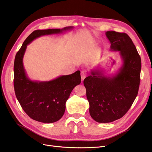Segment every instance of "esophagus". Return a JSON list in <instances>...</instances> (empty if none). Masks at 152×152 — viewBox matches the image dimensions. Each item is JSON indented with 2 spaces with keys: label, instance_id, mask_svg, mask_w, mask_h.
Here are the masks:
<instances>
[{
  "label": "esophagus",
  "instance_id": "obj_1",
  "mask_svg": "<svg viewBox=\"0 0 152 152\" xmlns=\"http://www.w3.org/2000/svg\"><path fill=\"white\" fill-rule=\"evenodd\" d=\"M87 76V72L85 71H83L81 72V80H83L85 77Z\"/></svg>",
  "mask_w": 152,
  "mask_h": 152
}]
</instances>
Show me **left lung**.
<instances>
[{"instance_id": "1", "label": "left lung", "mask_w": 152, "mask_h": 152, "mask_svg": "<svg viewBox=\"0 0 152 152\" xmlns=\"http://www.w3.org/2000/svg\"><path fill=\"white\" fill-rule=\"evenodd\" d=\"M110 50L118 52L123 65L116 75L107 76L102 69H93L83 81L88 101L89 112L98 123L119 119L130 109L137 96L141 60L127 34L107 31Z\"/></svg>"}]
</instances>
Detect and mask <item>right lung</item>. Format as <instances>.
<instances>
[{"mask_svg": "<svg viewBox=\"0 0 152 152\" xmlns=\"http://www.w3.org/2000/svg\"><path fill=\"white\" fill-rule=\"evenodd\" d=\"M73 27L63 29L36 30L27 38L16 54L14 62V88L22 109L31 118L44 123L60 120L65 110V103L73 88L81 83L80 71L60 76L48 81L31 80L26 75L23 58L27 45L37 38L46 34H60Z\"/></svg>", "mask_w": 152, "mask_h": 152, "instance_id": "add662e5", "label": "right lung"}]
</instances>
